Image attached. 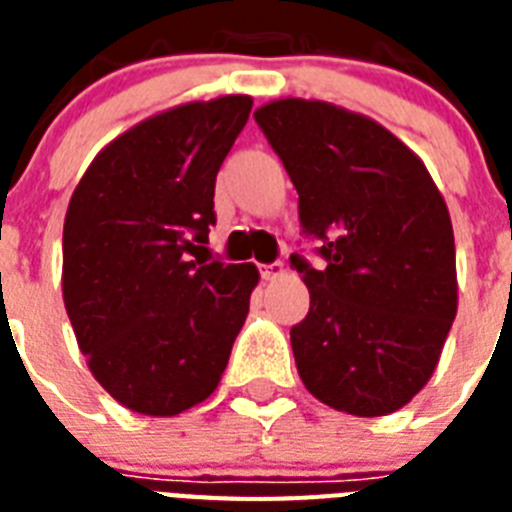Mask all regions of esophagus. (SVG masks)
Segmentation results:
<instances>
[{"mask_svg": "<svg viewBox=\"0 0 512 512\" xmlns=\"http://www.w3.org/2000/svg\"><path fill=\"white\" fill-rule=\"evenodd\" d=\"M260 276H263L265 281H273V279H281L284 276V263H271V265H263V271H260Z\"/></svg>", "mask_w": 512, "mask_h": 512, "instance_id": "esophagus-1", "label": "esophagus"}]
</instances>
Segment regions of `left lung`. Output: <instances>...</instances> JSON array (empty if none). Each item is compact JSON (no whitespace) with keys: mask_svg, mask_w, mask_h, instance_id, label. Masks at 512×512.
I'll list each match as a JSON object with an SVG mask.
<instances>
[{"mask_svg":"<svg viewBox=\"0 0 512 512\" xmlns=\"http://www.w3.org/2000/svg\"><path fill=\"white\" fill-rule=\"evenodd\" d=\"M255 119L300 196L311 308L292 327L300 380L321 404L382 417L436 372L457 316L454 233L420 156L369 116L324 100H273Z\"/></svg>","mask_w":512,"mask_h":512,"instance_id":"left-lung-1","label":"left lung"}]
</instances>
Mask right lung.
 Segmentation results:
<instances>
[{
  "instance_id": "right-lung-1",
  "label": "right lung",
  "mask_w": 512,
  "mask_h": 512,
  "mask_svg": "<svg viewBox=\"0 0 512 512\" xmlns=\"http://www.w3.org/2000/svg\"><path fill=\"white\" fill-rule=\"evenodd\" d=\"M249 95L170 108L111 140L63 223V303L95 380L122 406L175 417L212 396L249 313L252 263L197 257L215 177Z\"/></svg>"
}]
</instances>
